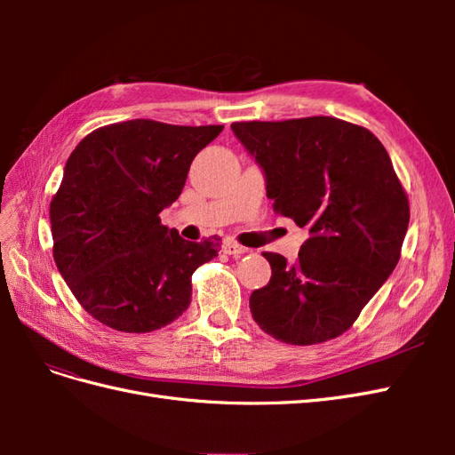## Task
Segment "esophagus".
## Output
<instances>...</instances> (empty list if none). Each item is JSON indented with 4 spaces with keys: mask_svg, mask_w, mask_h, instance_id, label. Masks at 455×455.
<instances>
[{
    "mask_svg": "<svg viewBox=\"0 0 455 455\" xmlns=\"http://www.w3.org/2000/svg\"><path fill=\"white\" fill-rule=\"evenodd\" d=\"M222 249H224V252L229 254V256H241V254H244V252H249V249H246V246H241V244H237L235 241H226Z\"/></svg>",
    "mask_w": 455,
    "mask_h": 455,
    "instance_id": "esophagus-1",
    "label": "esophagus"
}]
</instances>
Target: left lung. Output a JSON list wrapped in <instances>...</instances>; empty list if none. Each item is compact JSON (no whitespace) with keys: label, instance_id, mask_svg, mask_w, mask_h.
<instances>
[{"label":"left lung","instance_id":"obj_1","mask_svg":"<svg viewBox=\"0 0 455 455\" xmlns=\"http://www.w3.org/2000/svg\"><path fill=\"white\" fill-rule=\"evenodd\" d=\"M264 171L273 211L309 229L294 264L264 252L271 279L251 313L275 339L313 346L346 332L401 258L406 191L383 144L336 117L233 123Z\"/></svg>","mask_w":455,"mask_h":455}]
</instances>
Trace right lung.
Segmentation results:
<instances>
[{"mask_svg": "<svg viewBox=\"0 0 455 455\" xmlns=\"http://www.w3.org/2000/svg\"><path fill=\"white\" fill-rule=\"evenodd\" d=\"M222 129L123 121L92 131L68 157L49 211L52 256L99 323L144 334L188 309L191 275L218 256L220 239L186 241L159 212L182 194L191 161Z\"/></svg>", "mask_w": 455, "mask_h": 455, "instance_id": "right-lung-1", "label": "right lung"}]
</instances>
